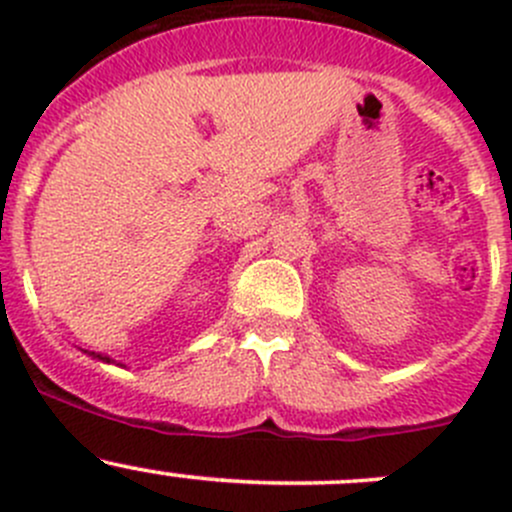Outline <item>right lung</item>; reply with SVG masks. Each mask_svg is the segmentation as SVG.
<instances>
[{"mask_svg": "<svg viewBox=\"0 0 512 512\" xmlns=\"http://www.w3.org/2000/svg\"><path fill=\"white\" fill-rule=\"evenodd\" d=\"M91 356H96V359H101V361H106V364H111V359H108V356H101V354H94V352H91Z\"/></svg>", "mask_w": 512, "mask_h": 512, "instance_id": "right-lung-1", "label": "right lung"}]
</instances>
